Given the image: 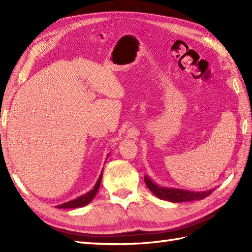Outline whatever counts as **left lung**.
I'll list each match as a JSON object with an SVG mask.
<instances>
[{
  "label": "left lung",
  "instance_id": "1",
  "mask_svg": "<svg viewBox=\"0 0 252 252\" xmlns=\"http://www.w3.org/2000/svg\"><path fill=\"white\" fill-rule=\"evenodd\" d=\"M144 180L149 190H151L152 193H155L158 199L173 202V203L200 201L212 193V190H208V191H203V192H192V191H188V190L159 187L156 185L148 177H146V175H145Z\"/></svg>",
  "mask_w": 252,
  "mask_h": 252
}]
</instances>
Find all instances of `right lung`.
<instances>
[{
  "instance_id": "1",
  "label": "right lung",
  "mask_w": 252,
  "mask_h": 252,
  "mask_svg": "<svg viewBox=\"0 0 252 252\" xmlns=\"http://www.w3.org/2000/svg\"><path fill=\"white\" fill-rule=\"evenodd\" d=\"M102 173L100 175V178H98V180L96 182V184L94 185V187L91 189L88 193L84 194L82 196H79L78 199H75V200L69 201V202H67L65 204H62V205H59L58 208H78V207H82V206H85L88 203H90L91 200H93L94 197V195L96 194L97 190H98V187H100L101 180H102Z\"/></svg>"
}]
</instances>
